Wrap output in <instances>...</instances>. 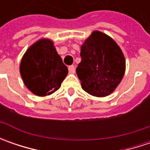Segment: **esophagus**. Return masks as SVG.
Wrapping results in <instances>:
<instances>
[{
	"mask_svg": "<svg viewBox=\"0 0 150 150\" xmlns=\"http://www.w3.org/2000/svg\"><path fill=\"white\" fill-rule=\"evenodd\" d=\"M75 70H76V68H75V67L73 66V65L68 67V71H69L70 73H74V72H75Z\"/></svg>",
	"mask_w": 150,
	"mask_h": 150,
	"instance_id": "obj_1",
	"label": "esophagus"
}]
</instances>
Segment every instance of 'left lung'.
Returning <instances> with one entry per match:
<instances>
[{"label": "left lung", "instance_id": "1", "mask_svg": "<svg viewBox=\"0 0 150 150\" xmlns=\"http://www.w3.org/2000/svg\"><path fill=\"white\" fill-rule=\"evenodd\" d=\"M81 62L76 69L82 88L91 95L106 97L120 83L125 72V58L108 35L94 31L82 45Z\"/></svg>", "mask_w": 150, "mask_h": 150}]
</instances>
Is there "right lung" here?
I'll use <instances>...</instances> for the list:
<instances>
[{"label":"right lung","instance_id":"right-lung-1","mask_svg":"<svg viewBox=\"0 0 150 150\" xmlns=\"http://www.w3.org/2000/svg\"><path fill=\"white\" fill-rule=\"evenodd\" d=\"M67 72L49 39L43 38L32 45L21 62L20 73L24 83L32 93L41 97L58 89Z\"/></svg>","mask_w":150,"mask_h":150}]
</instances>
